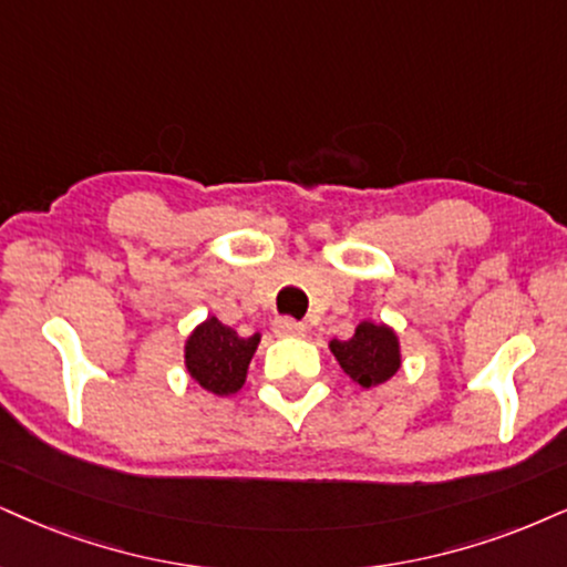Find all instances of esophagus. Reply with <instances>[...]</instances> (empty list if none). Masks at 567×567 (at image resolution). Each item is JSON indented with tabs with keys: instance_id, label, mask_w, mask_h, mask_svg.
<instances>
[{
	"instance_id": "1",
	"label": "esophagus",
	"mask_w": 567,
	"mask_h": 567,
	"mask_svg": "<svg viewBox=\"0 0 567 567\" xmlns=\"http://www.w3.org/2000/svg\"><path fill=\"white\" fill-rule=\"evenodd\" d=\"M272 331H276L278 337H302L305 323H299L295 318H276L272 320Z\"/></svg>"
}]
</instances>
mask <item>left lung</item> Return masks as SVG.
Masks as SVG:
<instances>
[{
	"mask_svg": "<svg viewBox=\"0 0 567 567\" xmlns=\"http://www.w3.org/2000/svg\"><path fill=\"white\" fill-rule=\"evenodd\" d=\"M333 358L344 368V373L362 389L379 386L389 381L400 368V341L386 326L360 323L352 339L331 341Z\"/></svg>",
	"mask_w": 567,
	"mask_h": 567,
	"instance_id": "1",
	"label": "left lung"
}]
</instances>
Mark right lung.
Wrapping results in <instances>:
<instances>
[{
    "mask_svg": "<svg viewBox=\"0 0 567 567\" xmlns=\"http://www.w3.org/2000/svg\"><path fill=\"white\" fill-rule=\"evenodd\" d=\"M257 344L260 333L244 339L218 318H207L186 341L188 375L213 394H234L244 386Z\"/></svg>",
    "mask_w": 567,
    "mask_h": 567,
    "instance_id": "obj_1",
    "label": "right lung"
}]
</instances>
